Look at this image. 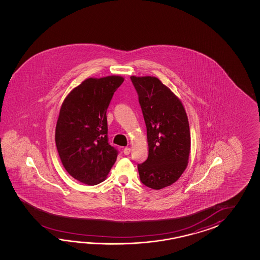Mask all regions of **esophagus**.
I'll use <instances>...</instances> for the list:
<instances>
[{"instance_id":"34e87169","label":"esophagus","mask_w":260,"mask_h":260,"mask_svg":"<svg viewBox=\"0 0 260 260\" xmlns=\"http://www.w3.org/2000/svg\"><path fill=\"white\" fill-rule=\"evenodd\" d=\"M130 152H131V149L130 148H124V149H123V153H124V155H129L130 154Z\"/></svg>"}]
</instances>
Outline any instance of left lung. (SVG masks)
Listing matches in <instances>:
<instances>
[{"mask_svg":"<svg viewBox=\"0 0 260 260\" xmlns=\"http://www.w3.org/2000/svg\"><path fill=\"white\" fill-rule=\"evenodd\" d=\"M147 127L149 156L138 165L140 181L153 189L176 182L188 166L190 133L181 101L158 78L131 76Z\"/></svg>","mask_w":260,"mask_h":260,"instance_id":"1","label":"left lung"}]
</instances>
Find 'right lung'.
Wrapping results in <instances>:
<instances>
[{
    "mask_svg": "<svg viewBox=\"0 0 260 260\" xmlns=\"http://www.w3.org/2000/svg\"><path fill=\"white\" fill-rule=\"evenodd\" d=\"M121 76L88 78L67 95L55 127L62 165L73 178L87 185L104 181L118 150L109 143L107 109L123 82Z\"/></svg>",
    "mask_w": 260,
    "mask_h": 260,
    "instance_id": "obj_1",
    "label": "right lung"
}]
</instances>
